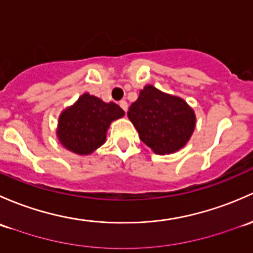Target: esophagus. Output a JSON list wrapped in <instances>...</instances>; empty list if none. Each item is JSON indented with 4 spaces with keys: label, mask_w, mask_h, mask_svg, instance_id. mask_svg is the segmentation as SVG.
<instances>
[{
    "label": "esophagus",
    "mask_w": 253,
    "mask_h": 253,
    "mask_svg": "<svg viewBox=\"0 0 253 253\" xmlns=\"http://www.w3.org/2000/svg\"><path fill=\"white\" fill-rule=\"evenodd\" d=\"M119 106H121L122 107V109H123L124 112H127V102L126 101H121V102H119Z\"/></svg>",
    "instance_id": "34e87169"
}]
</instances>
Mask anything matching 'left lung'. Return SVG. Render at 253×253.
Listing matches in <instances>:
<instances>
[{
	"instance_id": "left-lung-1",
	"label": "left lung",
	"mask_w": 253,
	"mask_h": 253,
	"mask_svg": "<svg viewBox=\"0 0 253 253\" xmlns=\"http://www.w3.org/2000/svg\"><path fill=\"white\" fill-rule=\"evenodd\" d=\"M127 117L141 141L157 155L183 148L194 132L196 117L183 98L162 92L152 85L140 91Z\"/></svg>"
}]
</instances>
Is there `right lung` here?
I'll return each instance as SVG.
<instances>
[{"label":"right lung","instance_id":"right-lung-1","mask_svg":"<svg viewBox=\"0 0 253 253\" xmlns=\"http://www.w3.org/2000/svg\"><path fill=\"white\" fill-rule=\"evenodd\" d=\"M123 116L124 111L114 102L106 103L84 93L61 113L57 136L67 150L77 155H90L105 144L109 124Z\"/></svg>","mask_w":253,"mask_h":253}]
</instances>
